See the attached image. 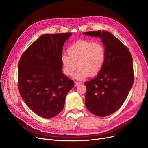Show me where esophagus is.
<instances>
[{
    "label": "esophagus",
    "instance_id": "esophagus-1",
    "mask_svg": "<svg viewBox=\"0 0 148 148\" xmlns=\"http://www.w3.org/2000/svg\"><path fill=\"white\" fill-rule=\"evenodd\" d=\"M80 84H81V83H80V82H74V86H75V87L78 86V85H80Z\"/></svg>",
    "mask_w": 148,
    "mask_h": 148
}]
</instances>
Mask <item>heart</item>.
I'll use <instances>...</instances> for the list:
<instances>
[{
    "label": "heart",
    "instance_id": "heart-1",
    "mask_svg": "<svg viewBox=\"0 0 148 148\" xmlns=\"http://www.w3.org/2000/svg\"><path fill=\"white\" fill-rule=\"evenodd\" d=\"M67 52L69 56H61L63 72L71 76L77 66L78 69L74 76L76 80H83L88 75L96 76L105 63V49L99 43L86 40L77 41L68 48Z\"/></svg>",
    "mask_w": 148,
    "mask_h": 148
}]
</instances>
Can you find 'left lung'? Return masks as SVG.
<instances>
[{"label":"left lung","instance_id":"obj_1","mask_svg":"<svg viewBox=\"0 0 148 148\" xmlns=\"http://www.w3.org/2000/svg\"><path fill=\"white\" fill-rule=\"evenodd\" d=\"M83 34L101 38L105 46V61L101 71L84 84L87 109L97 116H106L121 106L133 86L132 56L128 48L110 32L99 30Z\"/></svg>","mask_w":148,"mask_h":148}]
</instances>
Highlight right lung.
I'll return each instance as SVG.
<instances>
[{"label":"right lung","mask_w":148,"mask_h":148,"mask_svg":"<svg viewBox=\"0 0 148 148\" xmlns=\"http://www.w3.org/2000/svg\"><path fill=\"white\" fill-rule=\"evenodd\" d=\"M71 33L45 34L32 43L18 64V88L32 111L45 119L57 115L74 83L62 71V47Z\"/></svg>","instance_id":"add662e5"}]
</instances>
